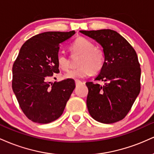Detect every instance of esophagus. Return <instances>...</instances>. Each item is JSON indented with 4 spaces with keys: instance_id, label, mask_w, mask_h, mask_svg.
<instances>
[{
    "instance_id": "esophagus-1",
    "label": "esophagus",
    "mask_w": 154,
    "mask_h": 154,
    "mask_svg": "<svg viewBox=\"0 0 154 154\" xmlns=\"http://www.w3.org/2000/svg\"><path fill=\"white\" fill-rule=\"evenodd\" d=\"M75 83H76V85H79L82 84V81L77 79V80H75Z\"/></svg>"
}]
</instances>
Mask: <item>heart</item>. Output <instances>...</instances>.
<instances>
[{
	"label": "heart",
	"instance_id": "heart-1",
	"mask_svg": "<svg viewBox=\"0 0 154 154\" xmlns=\"http://www.w3.org/2000/svg\"><path fill=\"white\" fill-rule=\"evenodd\" d=\"M72 50L81 55L78 61V68L70 70L64 75L66 79H82L92 73L99 72L103 68L105 56L102 50L95 48L91 40L79 37L72 43ZM58 66L61 69L66 71L69 67V61L63 53H59L56 59Z\"/></svg>",
	"mask_w": 154,
	"mask_h": 154
}]
</instances>
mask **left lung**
I'll return each mask as SVG.
<instances>
[{
	"instance_id": "obj_1",
	"label": "left lung",
	"mask_w": 154,
	"mask_h": 154,
	"mask_svg": "<svg viewBox=\"0 0 154 154\" xmlns=\"http://www.w3.org/2000/svg\"><path fill=\"white\" fill-rule=\"evenodd\" d=\"M103 48L105 61L95 80L86 82L87 106L92 117L104 124L123 119L140 91L141 69L137 54L121 35L111 29L79 31Z\"/></svg>"
}]
</instances>
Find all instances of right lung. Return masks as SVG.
I'll return each mask as SVG.
<instances>
[{
	"label": "right lung",
	"instance_id": "add662e5",
	"mask_svg": "<svg viewBox=\"0 0 154 154\" xmlns=\"http://www.w3.org/2000/svg\"><path fill=\"white\" fill-rule=\"evenodd\" d=\"M75 34L45 32L29 38L20 48L12 67V89L24 114L34 122L47 124L59 118L75 88L72 79L50 82L59 72L60 44Z\"/></svg>",
	"mask_w": 154,
	"mask_h": 154
}]
</instances>
